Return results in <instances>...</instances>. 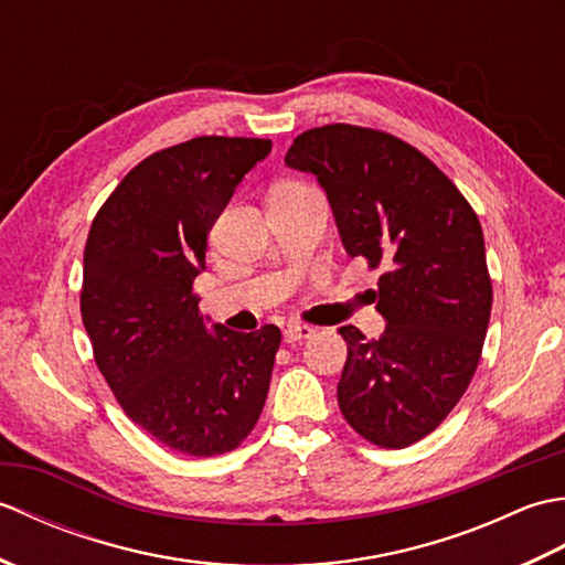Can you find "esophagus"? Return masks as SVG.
Returning <instances> with one entry per match:
<instances>
[{"mask_svg":"<svg viewBox=\"0 0 565 565\" xmlns=\"http://www.w3.org/2000/svg\"><path fill=\"white\" fill-rule=\"evenodd\" d=\"M313 334H316V330L310 328V326H301V322H291V326L284 328V342L294 344V342H301V340L313 338Z\"/></svg>","mask_w":565,"mask_h":565,"instance_id":"1","label":"esophagus"}]
</instances>
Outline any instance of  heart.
I'll use <instances>...</instances> for the list:
<instances>
[{
    "label": "heart",
    "instance_id": "heart-1",
    "mask_svg": "<svg viewBox=\"0 0 565 565\" xmlns=\"http://www.w3.org/2000/svg\"><path fill=\"white\" fill-rule=\"evenodd\" d=\"M303 184H294V182H286V184H279V189H301Z\"/></svg>",
    "mask_w": 565,
    "mask_h": 565
}]
</instances>
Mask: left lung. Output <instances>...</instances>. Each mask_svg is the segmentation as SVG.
<instances>
[{
    "mask_svg": "<svg viewBox=\"0 0 565 565\" xmlns=\"http://www.w3.org/2000/svg\"><path fill=\"white\" fill-rule=\"evenodd\" d=\"M284 162L326 189L347 255L383 269L381 338L340 328V411L379 447H411L454 411L481 359L493 286L478 215L435 162L374 128H310Z\"/></svg>",
    "mask_w": 565,
    "mask_h": 565,
    "instance_id": "8db88e82",
    "label": "left lung"
}]
</instances>
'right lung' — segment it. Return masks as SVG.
<instances>
[{"label": "right lung", "instance_id": "obj_1", "mask_svg": "<svg viewBox=\"0 0 565 565\" xmlns=\"http://www.w3.org/2000/svg\"><path fill=\"white\" fill-rule=\"evenodd\" d=\"M271 140L201 136L150 154L106 199L84 247L82 322L124 413L186 456L257 425L281 330L211 326L191 291L206 237Z\"/></svg>", "mask_w": 565, "mask_h": 565}]
</instances>
